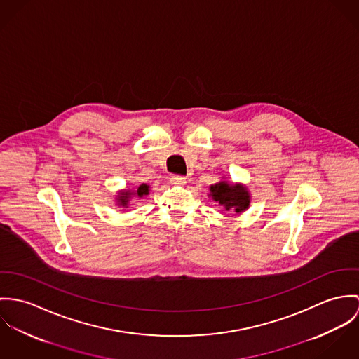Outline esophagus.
Here are the masks:
<instances>
[{
	"label": "esophagus",
	"instance_id": "obj_1",
	"mask_svg": "<svg viewBox=\"0 0 359 359\" xmlns=\"http://www.w3.org/2000/svg\"><path fill=\"white\" fill-rule=\"evenodd\" d=\"M170 183H172L173 186H183V184L186 183V177L173 175V176H170Z\"/></svg>",
	"mask_w": 359,
	"mask_h": 359
}]
</instances>
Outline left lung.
<instances>
[{"mask_svg":"<svg viewBox=\"0 0 359 359\" xmlns=\"http://www.w3.org/2000/svg\"><path fill=\"white\" fill-rule=\"evenodd\" d=\"M209 197L219 205L224 206L226 210H233L241 213L249 208L250 196L245 186L242 184H230L226 180H222L210 186Z\"/></svg>","mask_w":359,"mask_h":359,"instance_id":"obj_1","label":"left lung"}]
</instances>
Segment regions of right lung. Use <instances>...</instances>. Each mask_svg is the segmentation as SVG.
<instances>
[{
  "instance_id": "1",
  "label": "right lung",
  "mask_w": 359,
  "mask_h": 359,
  "mask_svg": "<svg viewBox=\"0 0 359 359\" xmlns=\"http://www.w3.org/2000/svg\"><path fill=\"white\" fill-rule=\"evenodd\" d=\"M149 191H150V186H147L146 183L140 184L135 190H122L117 196V205L122 206V208H126L129 199L132 198V196H136V197L142 198L144 196H149Z\"/></svg>"
}]
</instances>
